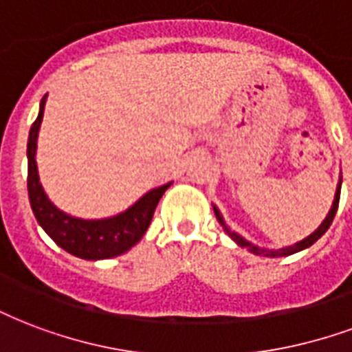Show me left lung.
<instances>
[{"label":"left lung","mask_w":352,"mask_h":352,"mask_svg":"<svg viewBox=\"0 0 352 352\" xmlns=\"http://www.w3.org/2000/svg\"><path fill=\"white\" fill-rule=\"evenodd\" d=\"M340 192H342V179H340V183H338V188H336V196H334V203H332V207H330L329 214H327V218L322 220V223L319 226V228L315 229L314 233L309 236H306V239H302L300 242H295V244H291V246H285V248H280V250H267V248H259V246H256V244H252V242H248L246 239H242L239 233H235V231H231V229L226 226V222H223V216L220 214V210H218V207L216 205H212V209H214V214L216 218H218V222H220V226L223 228V231L228 233L233 241L241 246V248H246L248 252H252V254H256V256H265V257H285V256H293V254H296V252H300V250H306L309 248L314 242H317L319 239H321L327 231H329L330 223H332V220H334L336 216V210H338V205H340Z\"/></svg>","instance_id":"obj_1"}]
</instances>
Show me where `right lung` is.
<instances>
[{
  "label": "right lung",
  "instance_id": "obj_1",
  "mask_svg": "<svg viewBox=\"0 0 352 352\" xmlns=\"http://www.w3.org/2000/svg\"><path fill=\"white\" fill-rule=\"evenodd\" d=\"M44 102H46V95L41 100V110L35 123L31 124L30 140H28V192H30L31 209L38 226L50 235L57 246H61L72 256L82 257L87 261L121 256L145 235L155 214L156 205L171 183L153 188L124 212L102 220H83L59 210L48 199L43 184L38 181L37 160H35L38 129L44 116Z\"/></svg>",
  "mask_w": 352,
  "mask_h": 352
}]
</instances>
